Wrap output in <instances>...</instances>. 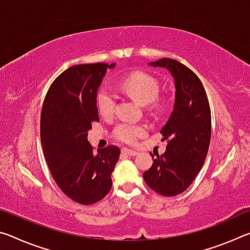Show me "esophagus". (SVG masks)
Wrapping results in <instances>:
<instances>
[{
    "mask_svg": "<svg viewBox=\"0 0 250 250\" xmlns=\"http://www.w3.org/2000/svg\"><path fill=\"white\" fill-rule=\"evenodd\" d=\"M121 151H122V153H125V154L129 155V156H135V155H138V154H139V152H138V151H134V150L128 149V147H125V149H122Z\"/></svg>",
    "mask_w": 250,
    "mask_h": 250,
    "instance_id": "obj_1",
    "label": "esophagus"
}]
</instances>
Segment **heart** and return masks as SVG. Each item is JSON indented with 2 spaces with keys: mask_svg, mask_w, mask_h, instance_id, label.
Returning <instances> with one entry per match:
<instances>
[{
  "mask_svg": "<svg viewBox=\"0 0 250 250\" xmlns=\"http://www.w3.org/2000/svg\"><path fill=\"white\" fill-rule=\"evenodd\" d=\"M120 88L125 95L140 104H149L152 110H158L160 103L156 97L159 95L160 86L158 80L146 73H133L121 82ZM117 104V94L110 86L101 87L97 94V107L100 115L105 119L113 116ZM146 125L134 124L130 121H122L116 125L113 137L128 145H133L139 138L146 133Z\"/></svg>",
  "mask_w": 250,
  "mask_h": 250,
  "instance_id": "b5f03b06",
  "label": "heart"
}]
</instances>
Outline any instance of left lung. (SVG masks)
Here are the masks:
<instances>
[{
  "instance_id": "1",
  "label": "left lung",
  "mask_w": 250,
  "mask_h": 250,
  "mask_svg": "<svg viewBox=\"0 0 250 250\" xmlns=\"http://www.w3.org/2000/svg\"><path fill=\"white\" fill-rule=\"evenodd\" d=\"M170 71L174 79L173 111L161 129L167 141L164 154L154 156L153 164L143 173L146 183L163 196L183 193L200 173L210 142V109L200 78L182 62L162 58L149 64Z\"/></svg>"
}]
</instances>
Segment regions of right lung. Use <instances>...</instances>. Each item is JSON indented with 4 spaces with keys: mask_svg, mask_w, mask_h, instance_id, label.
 <instances>
[{
    "mask_svg": "<svg viewBox=\"0 0 250 250\" xmlns=\"http://www.w3.org/2000/svg\"><path fill=\"white\" fill-rule=\"evenodd\" d=\"M113 64L71 66L61 74L45 97L41 141L52 175L71 200L90 205L111 189V174L120 149L109 146L95 154L88 141L91 124L99 121L97 91Z\"/></svg>",
    "mask_w": 250,
    "mask_h": 250,
    "instance_id": "obj_1",
    "label": "right lung"
}]
</instances>
